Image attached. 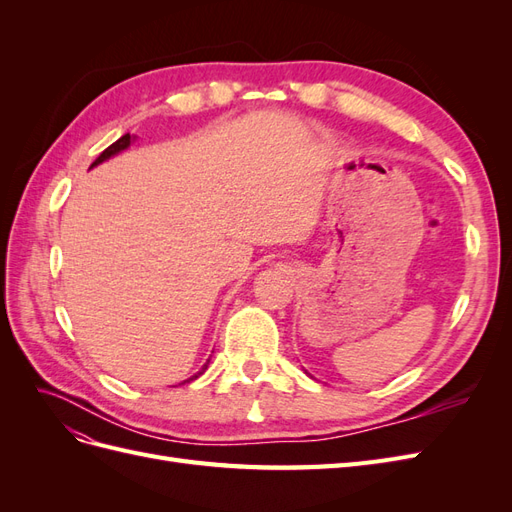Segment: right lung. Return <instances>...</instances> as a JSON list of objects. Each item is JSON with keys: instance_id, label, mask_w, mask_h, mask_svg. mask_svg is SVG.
<instances>
[{"instance_id": "obj_1", "label": "right lung", "mask_w": 512, "mask_h": 512, "mask_svg": "<svg viewBox=\"0 0 512 512\" xmlns=\"http://www.w3.org/2000/svg\"><path fill=\"white\" fill-rule=\"evenodd\" d=\"M130 143H132V136L130 134H123L121 138H119V141H115L111 147H106L102 153H100V156H98V160L94 162V164H91L89 168H94V166H98V164H102L104 160H108V158H113V156H117V153L119 151H123V149H128L130 147ZM207 365H209V361L203 365V369H200L198 371V374H194L192 378H188V380H183V382H190V380H196L200 374H205V369H207ZM181 382V384H183Z\"/></svg>"}]
</instances>
